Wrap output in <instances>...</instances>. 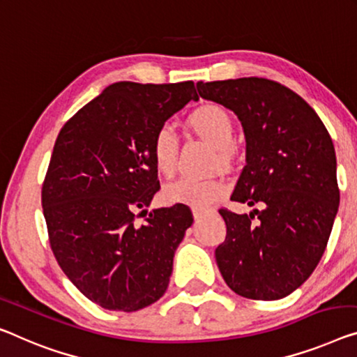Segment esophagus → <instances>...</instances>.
<instances>
[{
  "mask_svg": "<svg viewBox=\"0 0 357 357\" xmlns=\"http://www.w3.org/2000/svg\"><path fill=\"white\" fill-rule=\"evenodd\" d=\"M205 213H206V211H205V210H202V208H194V210H192V215H194L195 220H200V218L204 216Z\"/></svg>",
  "mask_w": 357,
  "mask_h": 357,
  "instance_id": "1",
  "label": "esophagus"
}]
</instances>
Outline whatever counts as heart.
Instances as JSON below:
<instances>
[{
    "label": "heart",
    "instance_id": "1",
    "mask_svg": "<svg viewBox=\"0 0 357 357\" xmlns=\"http://www.w3.org/2000/svg\"><path fill=\"white\" fill-rule=\"evenodd\" d=\"M189 125L197 135L218 149L221 158L229 153L234 139V121L229 112L216 104L202 105L189 116ZM155 169L163 176H172L176 168V136L172 128H158L151 147ZM226 192L225 181L220 178H181L165 185L163 199L168 204H184L194 208H206Z\"/></svg>",
    "mask_w": 357,
    "mask_h": 357
}]
</instances>
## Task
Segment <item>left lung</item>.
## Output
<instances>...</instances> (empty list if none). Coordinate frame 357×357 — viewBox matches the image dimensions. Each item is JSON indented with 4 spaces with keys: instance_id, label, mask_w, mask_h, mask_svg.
Instances as JSON below:
<instances>
[{
    "instance_id": "left-lung-1",
    "label": "left lung",
    "mask_w": 357,
    "mask_h": 357,
    "mask_svg": "<svg viewBox=\"0 0 357 357\" xmlns=\"http://www.w3.org/2000/svg\"><path fill=\"white\" fill-rule=\"evenodd\" d=\"M197 91L241 120L247 165L231 200L261 206L220 210L227 232L218 268L237 295L280 300L310 278L331 237L340 204L332 137L305 99L273 79L199 82Z\"/></svg>"
}]
</instances>
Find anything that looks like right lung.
Returning <instances> with one entry per match:
<instances>
[{
    "label": "right lung",
    "instance_id": "obj_1",
    "mask_svg": "<svg viewBox=\"0 0 357 357\" xmlns=\"http://www.w3.org/2000/svg\"><path fill=\"white\" fill-rule=\"evenodd\" d=\"M195 96L192 82L114 83L57 136L41 189L50 243L72 284L104 310L139 311L167 290L194 218L183 204L147 211L160 189L151 147Z\"/></svg>",
    "mask_w": 357,
    "mask_h": 357
}]
</instances>
